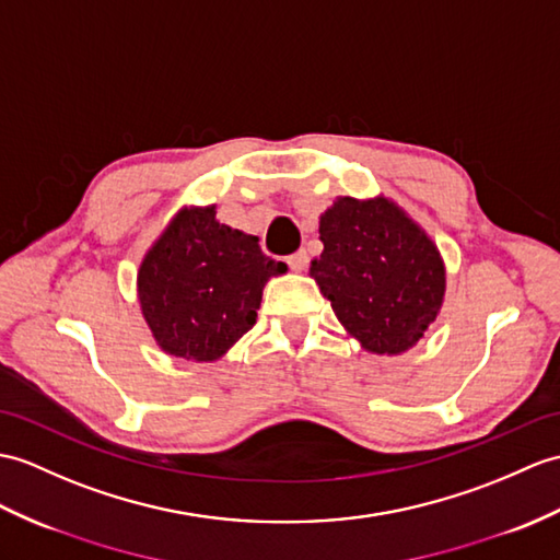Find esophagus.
Masks as SVG:
<instances>
[{
	"instance_id": "obj_1",
	"label": "esophagus",
	"mask_w": 560,
	"mask_h": 560,
	"mask_svg": "<svg viewBox=\"0 0 560 560\" xmlns=\"http://www.w3.org/2000/svg\"><path fill=\"white\" fill-rule=\"evenodd\" d=\"M285 262H289V267H291L293 271H303V269L307 267V253H305V250H298V253L285 257Z\"/></svg>"
}]
</instances>
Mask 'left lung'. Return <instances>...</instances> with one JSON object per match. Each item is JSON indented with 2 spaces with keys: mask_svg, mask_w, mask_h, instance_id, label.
<instances>
[{
  "mask_svg": "<svg viewBox=\"0 0 560 560\" xmlns=\"http://www.w3.org/2000/svg\"><path fill=\"white\" fill-rule=\"evenodd\" d=\"M319 241L324 250L310 275L348 334L380 355L418 343L446 289L427 233L386 198H336L319 219Z\"/></svg>",
  "mask_w": 560,
  "mask_h": 560,
  "instance_id": "obj_1",
  "label": "left lung"
}]
</instances>
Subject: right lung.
<instances>
[{
	"mask_svg": "<svg viewBox=\"0 0 560 560\" xmlns=\"http://www.w3.org/2000/svg\"><path fill=\"white\" fill-rule=\"evenodd\" d=\"M283 271L214 207L180 210L142 259L140 307L164 353L210 362L253 329L265 283Z\"/></svg>",
	"mask_w": 560,
	"mask_h": 560,
	"instance_id": "1",
	"label": "right lung"
}]
</instances>
